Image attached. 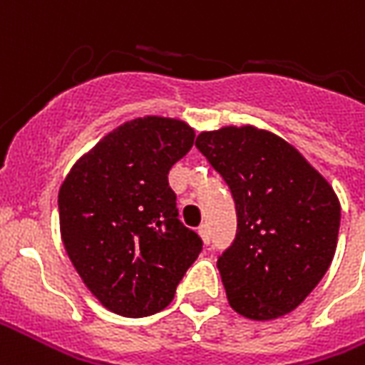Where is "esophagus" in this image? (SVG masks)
<instances>
[{
	"instance_id": "34e87169",
	"label": "esophagus",
	"mask_w": 365,
	"mask_h": 365,
	"mask_svg": "<svg viewBox=\"0 0 365 365\" xmlns=\"http://www.w3.org/2000/svg\"><path fill=\"white\" fill-rule=\"evenodd\" d=\"M199 235H201V239H202V241H205V245L210 243V232H208L207 226L199 227Z\"/></svg>"
}]
</instances>
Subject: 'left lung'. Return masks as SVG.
<instances>
[{"label":"left lung","instance_id":"left-lung-1","mask_svg":"<svg viewBox=\"0 0 365 365\" xmlns=\"http://www.w3.org/2000/svg\"><path fill=\"white\" fill-rule=\"evenodd\" d=\"M195 145L235 201L237 233L218 257L230 306L258 322L285 316L333 260L337 195L291 143L266 130L226 126L202 132Z\"/></svg>","mask_w":365,"mask_h":365}]
</instances>
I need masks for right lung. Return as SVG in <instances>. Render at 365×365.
Instances as JSON below:
<instances>
[{
	"label": "right lung",
	"instance_id": "obj_1",
	"mask_svg": "<svg viewBox=\"0 0 365 365\" xmlns=\"http://www.w3.org/2000/svg\"><path fill=\"white\" fill-rule=\"evenodd\" d=\"M193 128L143 116L107 133L59 189L61 237L86 287L110 312L151 316L170 304L202 250L178 220L168 172L193 147Z\"/></svg>",
	"mask_w": 365,
	"mask_h": 365
}]
</instances>
